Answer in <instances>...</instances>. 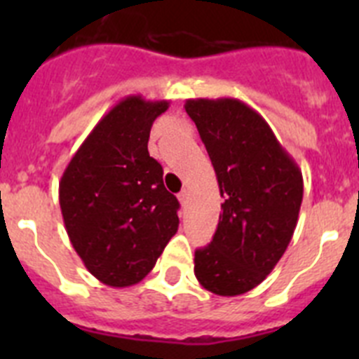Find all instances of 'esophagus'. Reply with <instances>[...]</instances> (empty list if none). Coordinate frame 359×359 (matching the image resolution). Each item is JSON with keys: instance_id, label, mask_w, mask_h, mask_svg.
I'll return each instance as SVG.
<instances>
[{"instance_id": "34e87169", "label": "esophagus", "mask_w": 359, "mask_h": 359, "mask_svg": "<svg viewBox=\"0 0 359 359\" xmlns=\"http://www.w3.org/2000/svg\"><path fill=\"white\" fill-rule=\"evenodd\" d=\"M189 190L187 189H183L182 192H180V194H177V199H180V201H182V205H187V201H189Z\"/></svg>"}]
</instances>
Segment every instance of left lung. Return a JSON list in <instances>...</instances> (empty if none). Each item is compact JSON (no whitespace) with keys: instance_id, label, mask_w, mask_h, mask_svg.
Listing matches in <instances>:
<instances>
[{"instance_id":"left-lung-1","label":"left lung","mask_w":359,"mask_h":359,"mask_svg":"<svg viewBox=\"0 0 359 359\" xmlns=\"http://www.w3.org/2000/svg\"><path fill=\"white\" fill-rule=\"evenodd\" d=\"M224 201L208 246L196 250L205 290L237 297L271 273L297 228L304 180L297 161L253 107L239 98H189Z\"/></svg>"}]
</instances>
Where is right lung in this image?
Masks as SVG:
<instances>
[{
    "instance_id": "add662e5",
    "label": "right lung",
    "mask_w": 359,
    "mask_h": 359,
    "mask_svg": "<svg viewBox=\"0 0 359 359\" xmlns=\"http://www.w3.org/2000/svg\"><path fill=\"white\" fill-rule=\"evenodd\" d=\"M169 104L142 95L122 98L98 120L59 182L69 241L106 286L138 284L180 226V203L147 151L152 122Z\"/></svg>"
}]
</instances>
